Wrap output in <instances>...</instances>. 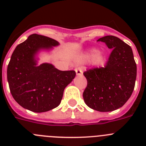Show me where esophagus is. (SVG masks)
Returning <instances> with one entry per match:
<instances>
[{
	"instance_id": "esophagus-1",
	"label": "esophagus",
	"mask_w": 146,
	"mask_h": 146,
	"mask_svg": "<svg viewBox=\"0 0 146 146\" xmlns=\"http://www.w3.org/2000/svg\"><path fill=\"white\" fill-rule=\"evenodd\" d=\"M75 72H76V74H77V75H78V76H81V75H82V74H83V72H82V69H80V68L75 69Z\"/></svg>"
}]
</instances>
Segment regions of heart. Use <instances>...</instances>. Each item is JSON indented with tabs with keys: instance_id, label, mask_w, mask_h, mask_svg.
I'll return each mask as SVG.
<instances>
[{
	"instance_id": "b5f03b06",
	"label": "heart",
	"mask_w": 146,
	"mask_h": 146,
	"mask_svg": "<svg viewBox=\"0 0 146 146\" xmlns=\"http://www.w3.org/2000/svg\"><path fill=\"white\" fill-rule=\"evenodd\" d=\"M78 60L81 62H90L94 60L95 65H102L106 60V56L103 53H99V50L96 48H91L87 52L79 56Z\"/></svg>"
}]
</instances>
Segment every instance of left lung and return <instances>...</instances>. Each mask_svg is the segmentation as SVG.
<instances>
[{
  "label": "left lung",
  "instance_id": "obj_1",
  "mask_svg": "<svg viewBox=\"0 0 146 146\" xmlns=\"http://www.w3.org/2000/svg\"><path fill=\"white\" fill-rule=\"evenodd\" d=\"M106 44L112 52L106 66L83 73L88 81L83 92L84 102L99 112H110L121 108L133 92L137 66L131 47L119 38L106 36L98 39Z\"/></svg>",
  "mask_w": 146,
  "mask_h": 146
}]
</instances>
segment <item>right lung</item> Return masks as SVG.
<instances>
[{
	"label": "right lung",
	"mask_w": 146,
	"mask_h": 146,
	"mask_svg": "<svg viewBox=\"0 0 146 146\" xmlns=\"http://www.w3.org/2000/svg\"><path fill=\"white\" fill-rule=\"evenodd\" d=\"M60 44L56 40L32 34L14 50L7 68V80L15 101L25 109L43 113L57 108L65 88L72 82L74 71H60L52 64L38 65L41 51Z\"/></svg>",
	"instance_id": "add662e5"
}]
</instances>
